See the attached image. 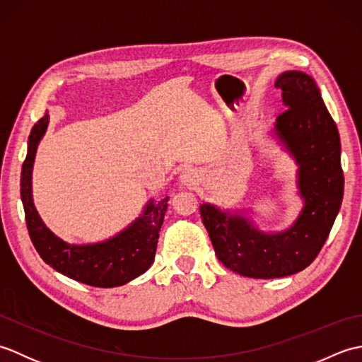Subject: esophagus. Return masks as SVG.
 Wrapping results in <instances>:
<instances>
[{"mask_svg": "<svg viewBox=\"0 0 362 362\" xmlns=\"http://www.w3.org/2000/svg\"><path fill=\"white\" fill-rule=\"evenodd\" d=\"M180 179H182L183 185H187V187H191V185H194V183H196V175H194V173H191V171L183 173Z\"/></svg>", "mask_w": 362, "mask_h": 362, "instance_id": "obj_1", "label": "esophagus"}]
</instances>
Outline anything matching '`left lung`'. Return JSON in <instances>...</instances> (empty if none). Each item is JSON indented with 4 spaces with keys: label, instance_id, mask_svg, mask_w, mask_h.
Wrapping results in <instances>:
<instances>
[{
    "label": "left lung",
    "instance_id": "8db88e82",
    "mask_svg": "<svg viewBox=\"0 0 362 362\" xmlns=\"http://www.w3.org/2000/svg\"><path fill=\"white\" fill-rule=\"evenodd\" d=\"M286 110L276 117V134L298 163L305 206L283 233L258 232L241 216L201 205L202 222L219 261L252 279H280L303 271L324 247L344 196L341 140L311 76L286 71L275 81Z\"/></svg>",
    "mask_w": 362,
    "mask_h": 362
}]
</instances>
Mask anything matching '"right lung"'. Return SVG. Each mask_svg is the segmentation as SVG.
I'll return each instance as SVG.
<instances>
[{
  "mask_svg": "<svg viewBox=\"0 0 362 362\" xmlns=\"http://www.w3.org/2000/svg\"><path fill=\"white\" fill-rule=\"evenodd\" d=\"M48 127V115L38 119L30 130L28 156L21 168V202L25 209L28 232L38 255L46 264L68 279L95 288L121 286L148 271L156 257L158 233L168 209V197L149 202L132 226L109 241L87 245H70L49 232L33 202V174L37 144Z\"/></svg>",
  "mask_w": 362,
  "mask_h": 362,
  "instance_id": "add662e5",
  "label": "right lung"
}]
</instances>
